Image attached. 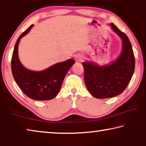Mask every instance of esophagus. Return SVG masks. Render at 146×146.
<instances>
[{
	"label": "esophagus",
	"mask_w": 146,
	"mask_h": 146,
	"mask_svg": "<svg viewBox=\"0 0 146 146\" xmlns=\"http://www.w3.org/2000/svg\"><path fill=\"white\" fill-rule=\"evenodd\" d=\"M75 59L76 61H82L84 60V58L82 54H76V55L75 56Z\"/></svg>",
	"instance_id": "1"
}]
</instances>
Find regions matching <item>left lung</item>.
I'll list each match as a JSON object with an SVG mask.
<instances>
[{
  "label": "left lung",
  "mask_w": 146,
  "mask_h": 146,
  "mask_svg": "<svg viewBox=\"0 0 146 146\" xmlns=\"http://www.w3.org/2000/svg\"><path fill=\"white\" fill-rule=\"evenodd\" d=\"M111 25L123 41L122 52L119 58L102 67L88 62L82 63L85 85L91 95L98 99L110 98L121 94L129 84L135 70V57L129 39L116 25Z\"/></svg>",
  "instance_id": "left-lung-1"
}]
</instances>
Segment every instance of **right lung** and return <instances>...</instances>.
Masks as SVG:
<instances>
[{
    "mask_svg": "<svg viewBox=\"0 0 146 146\" xmlns=\"http://www.w3.org/2000/svg\"><path fill=\"white\" fill-rule=\"evenodd\" d=\"M33 26L31 25L17 40L11 59V70L17 84L28 98L36 101H47L58 95L66 75L75 61L70 59L38 72L26 69L18 58V45L20 39L29 32Z\"/></svg>",
    "mask_w": 146,
    "mask_h": 146,
    "instance_id": "add662e5",
    "label": "right lung"
}]
</instances>
